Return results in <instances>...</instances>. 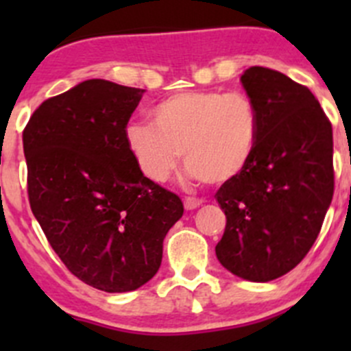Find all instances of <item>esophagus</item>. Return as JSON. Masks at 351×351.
<instances>
[{
	"label": "esophagus",
	"mask_w": 351,
	"mask_h": 351,
	"mask_svg": "<svg viewBox=\"0 0 351 351\" xmlns=\"http://www.w3.org/2000/svg\"><path fill=\"white\" fill-rule=\"evenodd\" d=\"M202 204H204V202H202L200 198H195V197H185V200H183V205H185L186 210H193V208L200 207Z\"/></svg>",
	"instance_id": "obj_1"
}]
</instances>
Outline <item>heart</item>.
<instances>
[{"label":"heart","mask_w":351,"mask_h":351,"mask_svg":"<svg viewBox=\"0 0 351 351\" xmlns=\"http://www.w3.org/2000/svg\"><path fill=\"white\" fill-rule=\"evenodd\" d=\"M154 123L132 122L125 129L130 153L144 176L166 182L183 161L186 173L208 185L238 178L258 141V112L243 93L182 91L153 110Z\"/></svg>","instance_id":"heart-1"}]
</instances>
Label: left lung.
Returning a JSON list of instances; mask_svg holds the SVG:
<instances>
[{"label": "left lung", "mask_w": 351, "mask_h": 351, "mask_svg": "<svg viewBox=\"0 0 351 351\" xmlns=\"http://www.w3.org/2000/svg\"><path fill=\"white\" fill-rule=\"evenodd\" d=\"M258 112L251 161L215 200L226 214L217 260L232 275L270 282L295 268L323 226L332 190V129L309 88L268 67L241 76Z\"/></svg>", "instance_id": "obj_1"}]
</instances>
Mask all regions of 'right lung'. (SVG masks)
Segmentation results:
<instances>
[{
    "mask_svg": "<svg viewBox=\"0 0 351 351\" xmlns=\"http://www.w3.org/2000/svg\"><path fill=\"white\" fill-rule=\"evenodd\" d=\"M144 90L88 80L45 100L23 130L28 200L67 270L104 292L154 277L183 215L178 195L143 175L125 141Z\"/></svg>",
    "mask_w": 351,
    "mask_h": 351,
    "instance_id": "1",
    "label": "right lung"
}]
</instances>
